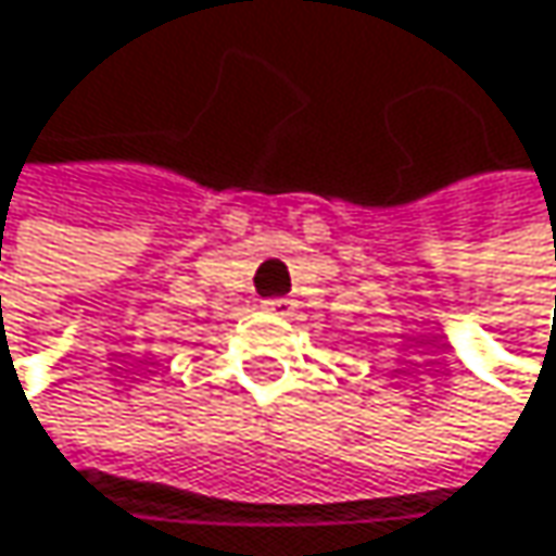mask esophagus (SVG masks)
I'll return each instance as SVG.
<instances>
[{"mask_svg":"<svg viewBox=\"0 0 556 556\" xmlns=\"http://www.w3.org/2000/svg\"><path fill=\"white\" fill-rule=\"evenodd\" d=\"M260 309H263V313H269V316H283V319H287V316H293V313H296V303H293V300H287V296H273V300H263V303H260Z\"/></svg>","mask_w":556,"mask_h":556,"instance_id":"obj_1","label":"esophagus"}]
</instances>
